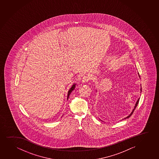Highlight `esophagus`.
I'll return each instance as SVG.
<instances>
[{"label": "esophagus", "mask_w": 159, "mask_h": 159, "mask_svg": "<svg viewBox=\"0 0 159 159\" xmlns=\"http://www.w3.org/2000/svg\"><path fill=\"white\" fill-rule=\"evenodd\" d=\"M90 80V77L88 75H85L82 78V82L83 83H87Z\"/></svg>", "instance_id": "obj_1"}]
</instances>
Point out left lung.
<instances>
[{
  "mask_svg": "<svg viewBox=\"0 0 159 159\" xmlns=\"http://www.w3.org/2000/svg\"><path fill=\"white\" fill-rule=\"evenodd\" d=\"M138 75H139V78H140V75H139V73H138ZM141 91H142V89H141H141H140L141 93ZM139 100H140V98H139L138 100H137V101H136V103H135V106H134V108H133V110H132V112H131V113H130V114H129V116H127V117H126V118H124V119H127V118H129V117H130V116H132V114L133 113V112H134V110H135V108H136V106H137V105H138V103H139ZM124 119H123V120H124ZM101 121H102V120H101Z\"/></svg>",
  "mask_w": 159,
  "mask_h": 159,
  "instance_id": "left-lung-1",
  "label": "left lung"
}]
</instances>
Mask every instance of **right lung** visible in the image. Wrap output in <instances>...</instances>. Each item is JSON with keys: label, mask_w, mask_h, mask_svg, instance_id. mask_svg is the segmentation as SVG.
Returning a JSON list of instances; mask_svg holds the SVG:
<instances>
[{"label": "right lung", "mask_w": 159, "mask_h": 159, "mask_svg": "<svg viewBox=\"0 0 159 159\" xmlns=\"http://www.w3.org/2000/svg\"><path fill=\"white\" fill-rule=\"evenodd\" d=\"M76 85V84H74L72 86V87H70V89L68 90V93H67V100L68 99V98H69V96L70 95V93H72V92L75 89V87Z\"/></svg>", "instance_id": "add662e5"}]
</instances>
